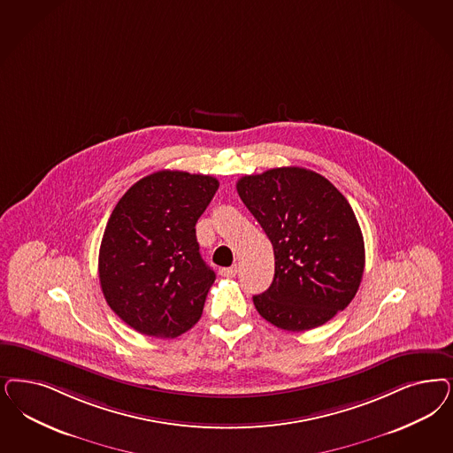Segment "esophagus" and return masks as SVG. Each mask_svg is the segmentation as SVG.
I'll return each instance as SVG.
<instances>
[{
  "label": "esophagus",
  "mask_w": 453,
  "mask_h": 453,
  "mask_svg": "<svg viewBox=\"0 0 453 453\" xmlns=\"http://www.w3.org/2000/svg\"><path fill=\"white\" fill-rule=\"evenodd\" d=\"M219 274L224 278H234L237 274V265H231V267H220Z\"/></svg>",
  "instance_id": "obj_1"
}]
</instances>
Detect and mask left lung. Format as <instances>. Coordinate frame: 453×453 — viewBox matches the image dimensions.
I'll list each match as a JSON object with an SVG mask.
<instances>
[{"label":"left lung","instance_id":"obj_1","mask_svg":"<svg viewBox=\"0 0 453 453\" xmlns=\"http://www.w3.org/2000/svg\"><path fill=\"white\" fill-rule=\"evenodd\" d=\"M235 188L274 250V280L252 296L257 312L278 328L306 331L343 311L365 269L363 234L343 194L303 167L244 175Z\"/></svg>","mask_w":453,"mask_h":453}]
</instances>
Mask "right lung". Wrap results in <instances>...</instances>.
Masks as SVG:
<instances>
[{"instance_id": "1", "label": "right lung", "mask_w": 453, "mask_h": 453, "mask_svg": "<svg viewBox=\"0 0 453 453\" xmlns=\"http://www.w3.org/2000/svg\"><path fill=\"white\" fill-rule=\"evenodd\" d=\"M218 188L211 175L154 172L111 211L98 276L111 311L130 328L175 338L199 321L216 274L201 257L196 222Z\"/></svg>"}]
</instances>
